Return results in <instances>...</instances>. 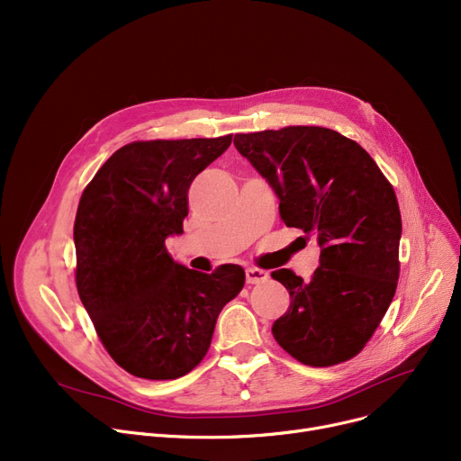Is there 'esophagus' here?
Listing matches in <instances>:
<instances>
[{"instance_id": "esophagus-1", "label": "esophagus", "mask_w": 461, "mask_h": 461, "mask_svg": "<svg viewBox=\"0 0 461 461\" xmlns=\"http://www.w3.org/2000/svg\"><path fill=\"white\" fill-rule=\"evenodd\" d=\"M266 279H267V272H264V269H258V267H248L246 269V281L249 285L264 283Z\"/></svg>"}]
</instances>
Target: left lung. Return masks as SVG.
<instances>
[{
  "label": "left lung",
  "mask_w": 461,
  "mask_h": 461,
  "mask_svg": "<svg viewBox=\"0 0 461 461\" xmlns=\"http://www.w3.org/2000/svg\"><path fill=\"white\" fill-rule=\"evenodd\" d=\"M234 147L274 187L286 227L320 246L311 281L286 267L272 274L292 297L276 340L309 366L356 357L396 292L402 218L393 185L361 145L330 128L236 133Z\"/></svg>",
  "instance_id": "left-lung-1"
}]
</instances>
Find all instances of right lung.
I'll list each match as a JSON object with an SVG mask.
<instances>
[{
    "label": "right lung",
    "mask_w": 461,
    "mask_h": 461,
    "mask_svg": "<svg viewBox=\"0 0 461 461\" xmlns=\"http://www.w3.org/2000/svg\"><path fill=\"white\" fill-rule=\"evenodd\" d=\"M213 140L133 141L98 169L76 221V286L113 361L145 380H176L212 342L221 309L246 283L238 264L212 274L175 262L166 240L184 232L187 189L230 145Z\"/></svg>",
    "instance_id": "add662e5"
}]
</instances>
